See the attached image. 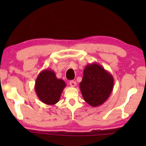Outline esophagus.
<instances>
[{"label": "esophagus", "instance_id": "34e87169", "mask_svg": "<svg viewBox=\"0 0 146 146\" xmlns=\"http://www.w3.org/2000/svg\"><path fill=\"white\" fill-rule=\"evenodd\" d=\"M70 84L71 87H75V86L76 85V82H75V81L71 80L70 82Z\"/></svg>", "mask_w": 146, "mask_h": 146}]
</instances>
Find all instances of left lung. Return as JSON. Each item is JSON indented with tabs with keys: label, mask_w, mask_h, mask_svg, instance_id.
Returning a JSON list of instances; mask_svg holds the SVG:
<instances>
[{
	"label": "left lung",
	"mask_w": 146,
	"mask_h": 146,
	"mask_svg": "<svg viewBox=\"0 0 146 146\" xmlns=\"http://www.w3.org/2000/svg\"><path fill=\"white\" fill-rule=\"evenodd\" d=\"M79 86L86 102L92 107H97L110 97L114 86V78L102 66L94 62L85 67Z\"/></svg>",
	"instance_id": "8db88e82"
}]
</instances>
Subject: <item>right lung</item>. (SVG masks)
<instances>
[{"label": "right lung", "instance_id": "1", "mask_svg": "<svg viewBox=\"0 0 146 146\" xmlns=\"http://www.w3.org/2000/svg\"><path fill=\"white\" fill-rule=\"evenodd\" d=\"M66 84L62 79L57 78L54 71L46 69L38 74L35 84L38 98L47 105L53 106L60 100Z\"/></svg>", "mask_w": 146, "mask_h": 146}]
</instances>
